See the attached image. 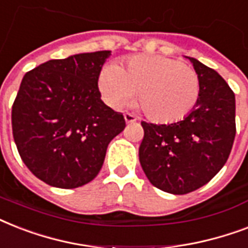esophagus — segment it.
I'll return each instance as SVG.
<instances>
[{"instance_id":"34e87169","label":"esophagus","mask_w":248,"mask_h":248,"mask_svg":"<svg viewBox=\"0 0 248 248\" xmlns=\"http://www.w3.org/2000/svg\"><path fill=\"white\" fill-rule=\"evenodd\" d=\"M124 121H126V124H134L136 121V117L131 113H124Z\"/></svg>"}]
</instances>
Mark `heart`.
Listing matches in <instances>:
<instances>
[{
    "mask_svg": "<svg viewBox=\"0 0 248 248\" xmlns=\"http://www.w3.org/2000/svg\"><path fill=\"white\" fill-rule=\"evenodd\" d=\"M104 100L114 109L135 97L149 118L172 122L184 118L197 105L201 93L197 72L180 60L162 55H138L126 67L109 64L99 78Z\"/></svg>",
    "mask_w": 248,
    "mask_h": 248,
    "instance_id": "obj_1",
    "label": "heart"
}]
</instances>
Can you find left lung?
<instances>
[{
	"mask_svg": "<svg viewBox=\"0 0 248 248\" xmlns=\"http://www.w3.org/2000/svg\"><path fill=\"white\" fill-rule=\"evenodd\" d=\"M201 93L192 112L166 124L141 122L140 165L155 188L186 194L203 186L223 169L235 136V96L221 76L189 58Z\"/></svg>",
	"mask_w": 248,
	"mask_h": 248,
	"instance_id": "left-lung-1",
	"label": "left lung"
}]
</instances>
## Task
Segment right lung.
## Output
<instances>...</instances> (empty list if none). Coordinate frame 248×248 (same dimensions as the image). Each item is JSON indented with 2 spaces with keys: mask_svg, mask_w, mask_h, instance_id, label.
Masks as SVG:
<instances>
[{
  "mask_svg": "<svg viewBox=\"0 0 248 248\" xmlns=\"http://www.w3.org/2000/svg\"><path fill=\"white\" fill-rule=\"evenodd\" d=\"M109 50L48 60L21 79L11 112L23 162L46 184L82 186L96 177L124 116L100 99L97 79Z\"/></svg>",
  "mask_w": 248,
  "mask_h": 248,
  "instance_id": "obj_1",
  "label": "right lung"
}]
</instances>
